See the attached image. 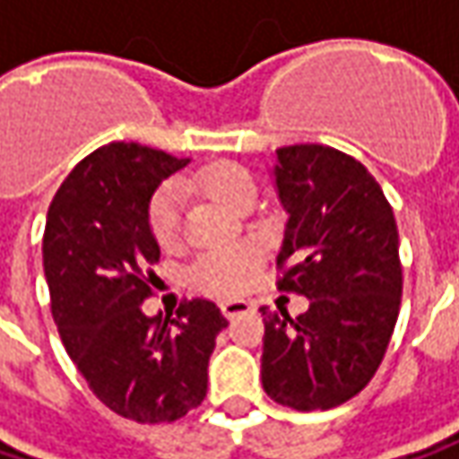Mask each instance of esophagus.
<instances>
[{
  "label": "esophagus",
  "instance_id": "esophagus-1",
  "mask_svg": "<svg viewBox=\"0 0 459 459\" xmlns=\"http://www.w3.org/2000/svg\"><path fill=\"white\" fill-rule=\"evenodd\" d=\"M254 308V306H251L249 300H223V303H221V310H223V316H226V318H236V316H244V313H249V310Z\"/></svg>",
  "mask_w": 459,
  "mask_h": 459
}]
</instances>
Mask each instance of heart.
Wrapping results in <instances>:
<instances>
[{
  "label": "heart",
  "instance_id": "obj_1",
  "mask_svg": "<svg viewBox=\"0 0 459 459\" xmlns=\"http://www.w3.org/2000/svg\"><path fill=\"white\" fill-rule=\"evenodd\" d=\"M190 190L205 192L215 203L230 210H241L249 200H254V179L249 171L236 164H210L192 174L185 182ZM182 215H185V195L179 185H164L153 195L149 205V226L153 238L164 247L174 249L182 241ZM259 269V254L249 247H233L205 254L195 264V282L197 288L215 295H236L247 288Z\"/></svg>",
  "mask_w": 459,
  "mask_h": 459
}]
</instances>
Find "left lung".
Returning a JSON list of instances; mask_svg holds the SVG:
<instances>
[{"instance_id":"obj_1","label":"left lung","mask_w":459,"mask_h":459,"mask_svg":"<svg viewBox=\"0 0 459 459\" xmlns=\"http://www.w3.org/2000/svg\"><path fill=\"white\" fill-rule=\"evenodd\" d=\"M288 212L277 288L308 310L262 308V385L295 411L347 403L377 372L401 310L403 272L393 208L357 159L318 143L274 151Z\"/></svg>"}]
</instances>
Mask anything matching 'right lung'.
Instances as JSON below:
<instances>
[{
  "instance_id": "add662e5",
  "label": "right lung",
  "mask_w": 459,
  "mask_h": 459,
  "mask_svg": "<svg viewBox=\"0 0 459 459\" xmlns=\"http://www.w3.org/2000/svg\"><path fill=\"white\" fill-rule=\"evenodd\" d=\"M187 161L141 143L102 146L71 169L46 221L43 269L61 342L91 393L138 424L177 421L203 403L215 336L229 326L210 300H185L177 318L141 310L161 254L151 197Z\"/></svg>"
}]
</instances>
